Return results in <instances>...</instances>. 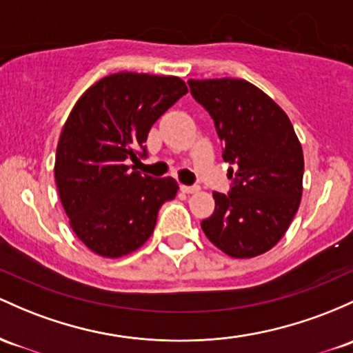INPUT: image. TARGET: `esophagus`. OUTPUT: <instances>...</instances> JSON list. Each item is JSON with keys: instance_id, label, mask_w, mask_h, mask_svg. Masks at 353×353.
<instances>
[{"instance_id": "obj_1", "label": "esophagus", "mask_w": 353, "mask_h": 353, "mask_svg": "<svg viewBox=\"0 0 353 353\" xmlns=\"http://www.w3.org/2000/svg\"><path fill=\"white\" fill-rule=\"evenodd\" d=\"M181 191L185 192V194H194V192L199 191L197 185H181Z\"/></svg>"}]
</instances>
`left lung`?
Listing matches in <instances>:
<instances>
[{
	"instance_id": "8db88e82",
	"label": "left lung",
	"mask_w": 353,
	"mask_h": 353,
	"mask_svg": "<svg viewBox=\"0 0 353 353\" xmlns=\"http://www.w3.org/2000/svg\"><path fill=\"white\" fill-rule=\"evenodd\" d=\"M209 112L234 169L230 194L212 192L214 212L204 234L231 258H254L283 238L303 192V149L283 108L241 79L189 80Z\"/></svg>"
}]
</instances>
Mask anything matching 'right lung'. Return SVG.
Wrapping results in <instances>:
<instances>
[{
    "label": "right lung",
    "mask_w": 353,
    "mask_h": 353,
    "mask_svg": "<svg viewBox=\"0 0 353 353\" xmlns=\"http://www.w3.org/2000/svg\"><path fill=\"white\" fill-rule=\"evenodd\" d=\"M185 94L179 77L119 72L87 88L70 112L55 183L70 228L99 256L139 250L154 233L159 208L176 197V179L142 176L127 164L139 161L150 127Z\"/></svg>",
    "instance_id": "add662e5"
}]
</instances>
